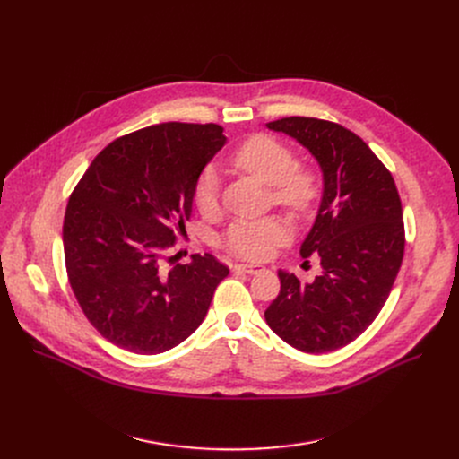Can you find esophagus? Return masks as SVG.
<instances>
[{
  "label": "esophagus",
  "instance_id": "1",
  "mask_svg": "<svg viewBox=\"0 0 459 459\" xmlns=\"http://www.w3.org/2000/svg\"><path fill=\"white\" fill-rule=\"evenodd\" d=\"M236 272H244V273H249V275H255V273H260L266 268L264 266H258V264H236L234 266Z\"/></svg>",
  "mask_w": 459,
  "mask_h": 459
}]
</instances>
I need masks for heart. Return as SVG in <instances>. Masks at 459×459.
Wrapping results in <instances>:
<instances>
[{
	"label": "heart",
	"instance_id": "1",
	"mask_svg": "<svg viewBox=\"0 0 459 459\" xmlns=\"http://www.w3.org/2000/svg\"><path fill=\"white\" fill-rule=\"evenodd\" d=\"M232 163L262 184L272 186L277 204L294 212H307L318 197L315 171L296 165V154L272 135H253L238 147ZM220 178L212 167L201 175L195 187V203L203 213L217 210ZM290 238V227L281 217H264L255 221H236L229 227L223 246L236 256L262 260Z\"/></svg>",
	"mask_w": 459,
	"mask_h": 459
}]
</instances>
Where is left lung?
Returning <instances> with one entry per match:
<instances>
[{"label":"left lung","instance_id":"left-lung-1","mask_svg":"<svg viewBox=\"0 0 459 459\" xmlns=\"http://www.w3.org/2000/svg\"><path fill=\"white\" fill-rule=\"evenodd\" d=\"M294 137L322 169L324 191L301 256L322 273L301 284L279 270L281 292L264 312L281 339L305 353L334 351L363 333L387 301L403 258L402 203L368 144L329 120L286 117L266 125Z\"/></svg>","mask_w":459,"mask_h":459}]
</instances>
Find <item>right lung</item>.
<instances>
[{
	"label": "right lung",
	"instance_id": "1",
	"mask_svg": "<svg viewBox=\"0 0 459 459\" xmlns=\"http://www.w3.org/2000/svg\"><path fill=\"white\" fill-rule=\"evenodd\" d=\"M217 125L163 123L118 137L72 191L63 247L83 315L111 344L156 355L184 342L229 268L212 255L165 266L186 232L203 169L223 149Z\"/></svg>",
	"mask_w": 459,
	"mask_h": 459
}]
</instances>
